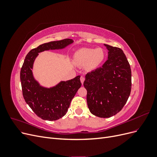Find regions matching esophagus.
<instances>
[{
  "label": "esophagus",
  "mask_w": 157,
  "mask_h": 157,
  "mask_svg": "<svg viewBox=\"0 0 157 157\" xmlns=\"http://www.w3.org/2000/svg\"><path fill=\"white\" fill-rule=\"evenodd\" d=\"M84 80H85V78H84V77H80V82H81L82 84H83L84 81Z\"/></svg>",
  "instance_id": "esophagus-1"
}]
</instances>
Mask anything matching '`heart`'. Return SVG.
<instances>
[{
    "instance_id": "obj_1",
    "label": "heart",
    "mask_w": 157,
    "mask_h": 157,
    "mask_svg": "<svg viewBox=\"0 0 157 157\" xmlns=\"http://www.w3.org/2000/svg\"><path fill=\"white\" fill-rule=\"evenodd\" d=\"M105 57V51L102 48H84L75 52L74 60L79 65H87L89 69H94L103 62Z\"/></svg>"
}]
</instances>
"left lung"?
Wrapping results in <instances>:
<instances>
[{
    "mask_svg": "<svg viewBox=\"0 0 157 157\" xmlns=\"http://www.w3.org/2000/svg\"><path fill=\"white\" fill-rule=\"evenodd\" d=\"M108 59L101 67L86 75L87 104L94 115L109 118L115 115L126 104L132 86V73L123 51L104 44Z\"/></svg>",
    "mask_w": 157,
    "mask_h": 157,
    "instance_id": "8db88e82",
    "label": "left lung"
}]
</instances>
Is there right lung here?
I'll list each match as a JSON object with an SVG mask.
<instances>
[{
    "label": "right lung",
    "instance_id": "add662e5",
    "mask_svg": "<svg viewBox=\"0 0 157 157\" xmlns=\"http://www.w3.org/2000/svg\"><path fill=\"white\" fill-rule=\"evenodd\" d=\"M73 40L65 39L42 44L26 56L20 71L23 96L36 115L46 121H56L67 113L71 100L81 86L80 77L60 81L50 88L42 86L33 75V65L39 53L46 50L63 49Z\"/></svg>",
    "mask_w": 157,
    "mask_h": 157
}]
</instances>
